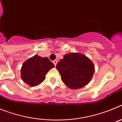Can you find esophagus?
<instances>
[{"label": "esophagus", "instance_id": "34e87169", "mask_svg": "<svg viewBox=\"0 0 122 122\" xmlns=\"http://www.w3.org/2000/svg\"><path fill=\"white\" fill-rule=\"evenodd\" d=\"M57 62L58 61L57 60H54L53 61V63H54V64L55 66H56V65H57Z\"/></svg>", "mask_w": 122, "mask_h": 122}]
</instances>
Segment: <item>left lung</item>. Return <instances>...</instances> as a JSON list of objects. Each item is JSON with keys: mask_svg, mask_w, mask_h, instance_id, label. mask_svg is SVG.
I'll return each mask as SVG.
<instances>
[{"mask_svg": "<svg viewBox=\"0 0 122 122\" xmlns=\"http://www.w3.org/2000/svg\"><path fill=\"white\" fill-rule=\"evenodd\" d=\"M62 82L71 89L84 87L90 81L95 71L91 60L85 55L71 52L63 56L56 65Z\"/></svg>", "mask_w": 122, "mask_h": 122, "instance_id": "left-lung-1", "label": "left lung"}]
</instances>
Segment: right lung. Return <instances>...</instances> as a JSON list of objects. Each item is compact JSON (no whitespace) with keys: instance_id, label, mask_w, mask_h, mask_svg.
<instances>
[{"instance_id":"add662e5","label":"right lung","mask_w":122,"mask_h":122,"mask_svg":"<svg viewBox=\"0 0 122 122\" xmlns=\"http://www.w3.org/2000/svg\"><path fill=\"white\" fill-rule=\"evenodd\" d=\"M54 66L48 58L35 55L22 65L21 78L29 86H38L45 79L46 73Z\"/></svg>"}]
</instances>
